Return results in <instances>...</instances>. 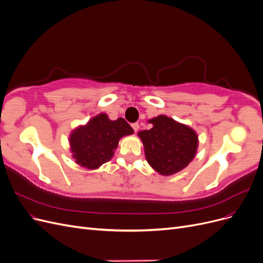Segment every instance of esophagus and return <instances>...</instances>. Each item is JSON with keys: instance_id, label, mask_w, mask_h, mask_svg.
Instances as JSON below:
<instances>
[{"instance_id": "34e87169", "label": "esophagus", "mask_w": 263, "mask_h": 263, "mask_svg": "<svg viewBox=\"0 0 263 263\" xmlns=\"http://www.w3.org/2000/svg\"><path fill=\"white\" fill-rule=\"evenodd\" d=\"M132 127H133V129L135 130V133H137L138 129H139V124H138V123H134V124L132 125Z\"/></svg>"}]
</instances>
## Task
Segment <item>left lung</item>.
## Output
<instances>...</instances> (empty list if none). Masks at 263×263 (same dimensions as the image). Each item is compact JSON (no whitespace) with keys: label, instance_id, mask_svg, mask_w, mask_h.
<instances>
[{"label":"left lung","instance_id":"obj_1","mask_svg":"<svg viewBox=\"0 0 263 263\" xmlns=\"http://www.w3.org/2000/svg\"><path fill=\"white\" fill-rule=\"evenodd\" d=\"M148 123L153 127L140 130L138 136L151 168L161 176H172L187 166L197 151L196 132L165 115L151 118Z\"/></svg>","mask_w":263,"mask_h":263}]
</instances>
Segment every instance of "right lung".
Returning a JSON list of instances; mask_svg holds the SVG:
<instances>
[{"label": "right lung", "instance_id": "1", "mask_svg": "<svg viewBox=\"0 0 263 263\" xmlns=\"http://www.w3.org/2000/svg\"><path fill=\"white\" fill-rule=\"evenodd\" d=\"M133 133L134 129L124 118L112 121L107 114L100 113L71 132L70 151L80 166L87 170L99 169L113 158L121 138Z\"/></svg>", "mask_w": 263, "mask_h": 263}]
</instances>
